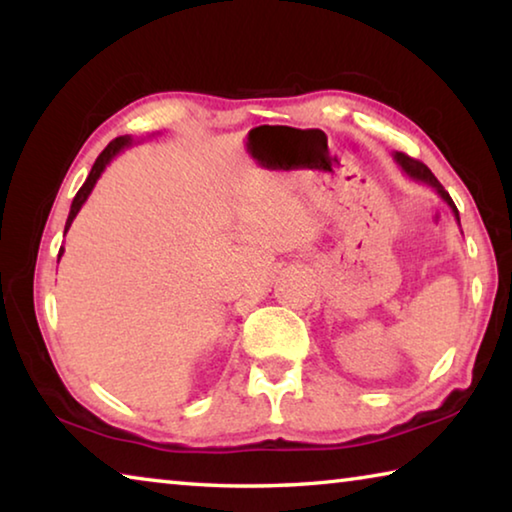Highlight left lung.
<instances>
[{
    "instance_id": "obj_1",
    "label": "left lung",
    "mask_w": 512,
    "mask_h": 512,
    "mask_svg": "<svg viewBox=\"0 0 512 512\" xmlns=\"http://www.w3.org/2000/svg\"><path fill=\"white\" fill-rule=\"evenodd\" d=\"M393 160H395L397 164H400L406 176L413 178V180H418V183H427V185L433 189V192H436L440 198H443V201L449 205V210L454 212L458 225H461V219H458V210H456V205H454V201H452V196H449V194L445 192V187L438 183L436 176H433L427 164H422L420 160H413V158H409V155H404V153H400V151L393 153Z\"/></svg>"
}]
</instances>
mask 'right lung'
<instances>
[{
	"label": "right lung",
	"mask_w": 512,
	"mask_h": 512,
	"mask_svg": "<svg viewBox=\"0 0 512 512\" xmlns=\"http://www.w3.org/2000/svg\"><path fill=\"white\" fill-rule=\"evenodd\" d=\"M133 137L131 135H121V137H117V140H112L106 149H103V153L99 155L97 158V162L92 164V171H90V176L85 178V183H83V187L79 189V192H76V196H74V201H72V207H69V216H67V223H65V232L69 230V225H72V221L76 219V214L81 212V207H83V203L88 201V196L92 194V189H94V185H97V180L101 178V173L106 171V167L108 164L112 162V158H115L117 153H121L124 149H128V146H133ZM63 253H65V248H60L58 250V259L63 257Z\"/></svg>",
	"instance_id": "right-lung-1"
}]
</instances>
